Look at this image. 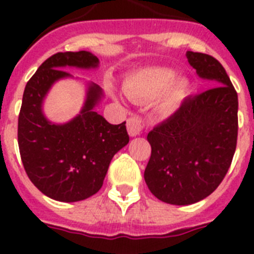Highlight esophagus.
Segmentation results:
<instances>
[{
	"instance_id": "1",
	"label": "esophagus",
	"mask_w": 254,
	"mask_h": 254,
	"mask_svg": "<svg viewBox=\"0 0 254 254\" xmlns=\"http://www.w3.org/2000/svg\"><path fill=\"white\" fill-rule=\"evenodd\" d=\"M145 126H146L145 121L141 120L140 117L136 116V114L131 116L127 120V131H128L129 136H137V134H140L145 129Z\"/></svg>"
}]
</instances>
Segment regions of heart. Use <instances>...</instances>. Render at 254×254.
<instances>
[{
    "mask_svg": "<svg viewBox=\"0 0 254 254\" xmlns=\"http://www.w3.org/2000/svg\"><path fill=\"white\" fill-rule=\"evenodd\" d=\"M176 72L169 68L143 69L129 78L126 84V94L136 100H149L158 96L165 90L161 99V108L172 111L179 105L187 93V82L185 80H176Z\"/></svg>",
    "mask_w": 254,
    "mask_h": 254,
    "instance_id": "1",
    "label": "heart"
}]
</instances>
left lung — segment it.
<instances>
[{
    "label": "left lung",
    "instance_id": "obj_1",
    "mask_svg": "<svg viewBox=\"0 0 254 254\" xmlns=\"http://www.w3.org/2000/svg\"><path fill=\"white\" fill-rule=\"evenodd\" d=\"M188 62L211 87L182 102L147 134L151 156L145 182L156 198L190 205L210 196L225 178L238 138V94L223 64L198 52Z\"/></svg>",
    "mask_w": 254,
    "mask_h": 254
}]
</instances>
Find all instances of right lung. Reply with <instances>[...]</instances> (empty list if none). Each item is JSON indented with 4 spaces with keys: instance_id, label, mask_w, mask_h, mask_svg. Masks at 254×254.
<instances>
[{
    "instance_id": "right-lung-1",
    "label": "right lung",
    "mask_w": 254,
    "mask_h": 254,
    "mask_svg": "<svg viewBox=\"0 0 254 254\" xmlns=\"http://www.w3.org/2000/svg\"><path fill=\"white\" fill-rule=\"evenodd\" d=\"M90 52H58L47 58L28 81L17 123L22 165L33 185L46 196L75 202L102 188L116 152L129 141L126 122L111 125L94 111L102 89L91 84L81 113L66 125H53L42 113V102L58 78L68 77L62 67H96Z\"/></svg>"
}]
</instances>
